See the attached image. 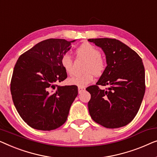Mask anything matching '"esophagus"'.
<instances>
[{"instance_id": "1", "label": "esophagus", "mask_w": 157, "mask_h": 157, "mask_svg": "<svg viewBox=\"0 0 157 157\" xmlns=\"http://www.w3.org/2000/svg\"><path fill=\"white\" fill-rule=\"evenodd\" d=\"M85 90V87H78V92L79 94L81 93V92H84Z\"/></svg>"}]
</instances>
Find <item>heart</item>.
<instances>
[{"mask_svg": "<svg viewBox=\"0 0 157 157\" xmlns=\"http://www.w3.org/2000/svg\"><path fill=\"white\" fill-rule=\"evenodd\" d=\"M78 57L87 60L85 66V73L81 75H75L68 79L70 85L78 87H86L93 82V74L96 76L101 75L105 70V60L101 57L100 50L90 43H84L76 50ZM62 67L68 74L72 72L73 59L67 52L64 53L61 57Z\"/></svg>", "mask_w": 157, "mask_h": 157, "instance_id": "b5f03b06", "label": "heart"}]
</instances>
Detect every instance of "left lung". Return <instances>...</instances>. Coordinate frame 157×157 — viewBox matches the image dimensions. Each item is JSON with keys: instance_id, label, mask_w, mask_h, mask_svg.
<instances>
[{"instance_id": "left-lung-1", "label": "left lung", "mask_w": 157, "mask_h": 157, "mask_svg": "<svg viewBox=\"0 0 157 157\" xmlns=\"http://www.w3.org/2000/svg\"><path fill=\"white\" fill-rule=\"evenodd\" d=\"M88 41L101 48L107 65L96 85L86 89L91 94L88 102L90 116L106 128L124 127L135 117L144 95L142 59L118 40L95 38ZM99 85H107L108 88L101 90Z\"/></svg>"}]
</instances>
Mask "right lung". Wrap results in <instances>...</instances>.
Returning <instances> with one entry per match:
<instances>
[{"instance_id":"obj_1","label":"right lung","mask_w":157,"mask_h":157,"mask_svg":"<svg viewBox=\"0 0 157 157\" xmlns=\"http://www.w3.org/2000/svg\"><path fill=\"white\" fill-rule=\"evenodd\" d=\"M75 41L45 40L16 62L10 82L13 101L21 118L33 129L50 131L67 120L78 87L56 84L67 78L60 59Z\"/></svg>"}]
</instances>
